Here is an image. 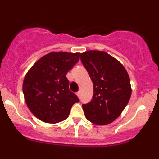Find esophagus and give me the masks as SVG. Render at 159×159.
I'll return each mask as SVG.
<instances>
[{
  "label": "esophagus",
  "mask_w": 159,
  "mask_h": 159,
  "mask_svg": "<svg viewBox=\"0 0 159 159\" xmlns=\"http://www.w3.org/2000/svg\"><path fill=\"white\" fill-rule=\"evenodd\" d=\"M76 94L78 98H80V96H81V92H80V91H78V92L76 93Z\"/></svg>",
  "instance_id": "1"
}]
</instances>
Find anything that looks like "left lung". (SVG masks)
<instances>
[{
	"label": "left lung",
	"mask_w": 159,
	"mask_h": 159,
	"mask_svg": "<svg viewBox=\"0 0 159 159\" xmlns=\"http://www.w3.org/2000/svg\"><path fill=\"white\" fill-rule=\"evenodd\" d=\"M81 61L93 85L92 99L82 104L87 120L97 125L112 123L130 99L132 90L127 71L105 52H85L81 54Z\"/></svg>",
	"instance_id": "left-lung-1"
}]
</instances>
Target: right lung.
<instances>
[{"label": "right lung", "instance_id": "obj_1", "mask_svg": "<svg viewBox=\"0 0 159 159\" xmlns=\"http://www.w3.org/2000/svg\"><path fill=\"white\" fill-rule=\"evenodd\" d=\"M80 53L51 52L38 60L26 75L23 92L28 108L38 119L56 123L67 119L79 98L69 90L67 73Z\"/></svg>", "mask_w": 159, "mask_h": 159}]
</instances>
